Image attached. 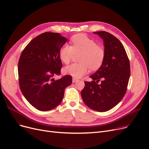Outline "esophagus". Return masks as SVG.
Wrapping results in <instances>:
<instances>
[{
    "label": "esophagus",
    "instance_id": "esophagus-1",
    "mask_svg": "<svg viewBox=\"0 0 149 149\" xmlns=\"http://www.w3.org/2000/svg\"><path fill=\"white\" fill-rule=\"evenodd\" d=\"M79 81V80L75 79V78H73V79H72V82H73V83H75V82H77V81Z\"/></svg>",
    "mask_w": 149,
    "mask_h": 149
}]
</instances>
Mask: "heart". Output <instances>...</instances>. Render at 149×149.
<instances>
[{"label": "heart", "instance_id": "heart-1", "mask_svg": "<svg viewBox=\"0 0 149 149\" xmlns=\"http://www.w3.org/2000/svg\"><path fill=\"white\" fill-rule=\"evenodd\" d=\"M71 46L65 44L59 51V57L65 64H68L74 54H80L79 63L65 67L63 72L75 78H80L87 74L90 68L98 69L103 64L105 52L104 49L88 36L77 34L70 39Z\"/></svg>", "mask_w": 149, "mask_h": 149}]
</instances>
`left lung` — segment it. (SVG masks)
<instances>
[{"label":"left lung","mask_w":149,"mask_h":149,"mask_svg":"<svg viewBox=\"0 0 149 149\" xmlns=\"http://www.w3.org/2000/svg\"><path fill=\"white\" fill-rule=\"evenodd\" d=\"M104 41L105 57L97 71L84 81L81 92L84 103L97 112H106L118 104L126 92L130 75V62L123 44L112 34L97 31ZM101 80V83H97Z\"/></svg>","instance_id":"8db88e82"}]
</instances>
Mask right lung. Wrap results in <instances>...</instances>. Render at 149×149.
<instances>
[{
  "label": "right lung",
  "instance_id": "add662e5",
  "mask_svg": "<svg viewBox=\"0 0 149 149\" xmlns=\"http://www.w3.org/2000/svg\"><path fill=\"white\" fill-rule=\"evenodd\" d=\"M68 41L59 33L46 32L35 37L22 51L19 61L21 92L28 102L41 111H48L61 103L65 89L72 83L66 75L58 80L62 67L59 51Z\"/></svg>",
  "mask_w": 149,
  "mask_h": 149
}]
</instances>
